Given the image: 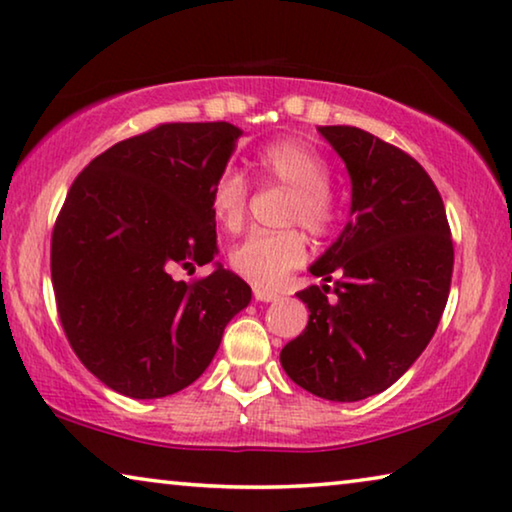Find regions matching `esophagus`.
I'll return each mask as SVG.
<instances>
[{
  "label": "esophagus",
  "mask_w": 512,
  "mask_h": 512,
  "mask_svg": "<svg viewBox=\"0 0 512 512\" xmlns=\"http://www.w3.org/2000/svg\"><path fill=\"white\" fill-rule=\"evenodd\" d=\"M253 296H255V300H259V303H273V300L280 298L275 291L264 289V287H253Z\"/></svg>",
  "instance_id": "obj_1"
}]
</instances>
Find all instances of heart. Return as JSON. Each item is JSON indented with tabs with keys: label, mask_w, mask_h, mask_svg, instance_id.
Listing matches in <instances>:
<instances>
[{
	"label": "heart",
	"mask_w": 512,
	"mask_h": 512,
	"mask_svg": "<svg viewBox=\"0 0 512 512\" xmlns=\"http://www.w3.org/2000/svg\"><path fill=\"white\" fill-rule=\"evenodd\" d=\"M255 166L266 182L291 191L287 218L314 237L335 227L339 205L330 189V166L310 143L280 139L259 150ZM209 209L218 225L237 232L248 212V184L234 168H225L209 186ZM305 239L298 230L250 232L230 250V264L259 287H275L289 271L303 264Z\"/></svg>",
	"instance_id": "1"
}]
</instances>
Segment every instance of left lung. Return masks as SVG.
<instances>
[{
	"mask_svg": "<svg viewBox=\"0 0 512 512\" xmlns=\"http://www.w3.org/2000/svg\"><path fill=\"white\" fill-rule=\"evenodd\" d=\"M351 175V218L310 266L328 285L298 291L303 335L282 348L287 376L321 399L383 392L431 342L451 289L453 241L444 202L419 161L348 125L319 127Z\"/></svg>",
	"mask_w": 512,
	"mask_h": 512,
	"instance_id": "obj_1",
	"label": "left lung"
}]
</instances>
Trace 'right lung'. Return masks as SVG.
I'll return each instance as SVG.
<instances>
[{
	"instance_id": "1",
	"label": "right lung",
	"mask_w": 512,
	"mask_h": 512,
	"mask_svg": "<svg viewBox=\"0 0 512 512\" xmlns=\"http://www.w3.org/2000/svg\"><path fill=\"white\" fill-rule=\"evenodd\" d=\"M241 129L164 123L97 154L56 216L52 285L63 332L81 364L113 392L161 399L214 360L250 287L216 257L209 186Z\"/></svg>"
}]
</instances>
